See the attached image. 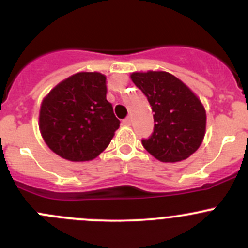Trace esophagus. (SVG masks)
I'll return each instance as SVG.
<instances>
[{"label":"esophagus","instance_id":"obj_1","mask_svg":"<svg viewBox=\"0 0 248 248\" xmlns=\"http://www.w3.org/2000/svg\"><path fill=\"white\" fill-rule=\"evenodd\" d=\"M122 124H124V126H129V124H131V119H129V117H126L124 120H122Z\"/></svg>","mask_w":248,"mask_h":248}]
</instances>
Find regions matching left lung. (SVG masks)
Instances as JSON below:
<instances>
[{
    "label": "left lung",
    "mask_w": 248,
    "mask_h": 248,
    "mask_svg": "<svg viewBox=\"0 0 248 248\" xmlns=\"http://www.w3.org/2000/svg\"><path fill=\"white\" fill-rule=\"evenodd\" d=\"M132 80L146 96L154 112V132L142 146L161 162L186 159L201 146L206 114L198 97L167 72L133 73Z\"/></svg>",
    "instance_id": "obj_1"
}]
</instances>
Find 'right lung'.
Masks as SVG:
<instances>
[{
  "label": "right lung",
  "mask_w": 248,
  "mask_h": 248,
  "mask_svg": "<svg viewBox=\"0 0 248 248\" xmlns=\"http://www.w3.org/2000/svg\"><path fill=\"white\" fill-rule=\"evenodd\" d=\"M119 126L107 101V78L97 72H81L60 82L44 98L39 112L44 141L73 162L96 158Z\"/></svg>",
  "instance_id": "right-lung-1"
}]
</instances>
